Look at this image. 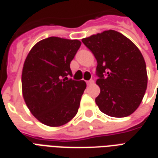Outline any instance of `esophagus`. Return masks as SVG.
<instances>
[{
  "mask_svg": "<svg viewBox=\"0 0 158 158\" xmlns=\"http://www.w3.org/2000/svg\"><path fill=\"white\" fill-rule=\"evenodd\" d=\"M87 85H93V84H94V81H93V80L87 81Z\"/></svg>",
  "mask_w": 158,
  "mask_h": 158,
  "instance_id": "esophagus-1",
  "label": "esophagus"
}]
</instances>
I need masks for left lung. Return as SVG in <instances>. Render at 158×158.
<instances>
[{
  "mask_svg": "<svg viewBox=\"0 0 158 158\" xmlns=\"http://www.w3.org/2000/svg\"><path fill=\"white\" fill-rule=\"evenodd\" d=\"M82 43L98 62L97 84L100 93L95 102L107 115L123 118L134 113L147 87L143 56L134 43L114 30L85 38Z\"/></svg>",
  "mask_w": 158,
  "mask_h": 158,
  "instance_id": "obj_1",
  "label": "left lung"
}]
</instances>
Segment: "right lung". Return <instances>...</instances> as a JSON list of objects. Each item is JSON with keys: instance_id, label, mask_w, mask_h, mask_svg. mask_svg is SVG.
Returning <instances> with one entry per match:
<instances>
[{"instance_id": "right-lung-1", "label": "right lung", "mask_w": 158, "mask_h": 158, "mask_svg": "<svg viewBox=\"0 0 158 158\" xmlns=\"http://www.w3.org/2000/svg\"><path fill=\"white\" fill-rule=\"evenodd\" d=\"M77 40L49 37L33 46L24 62L22 87L30 112L48 126H60L77 114L87 84L72 80L70 64L80 48Z\"/></svg>"}]
</instances>
